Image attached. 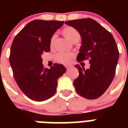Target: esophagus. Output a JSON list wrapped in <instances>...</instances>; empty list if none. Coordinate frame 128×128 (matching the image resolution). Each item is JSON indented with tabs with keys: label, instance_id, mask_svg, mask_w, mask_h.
I'll return each mask as SVG.
<instances>
[{
	"label": "esophagus",
	"instance_id": "obj_1",
	"mask_svg": "<svg viewBox=\"0 0 128 128\" xmlns=\"http://www.w3.org/2000/svg\"><path fill=\"white\" fill-rule=\"evenodd\" d=\"M72 67V66H70V65H66V69H67V70H69L70 68Z\"/></svg>",
	"mask_w": 128,
	"mask_h": 128
}]
</instances>
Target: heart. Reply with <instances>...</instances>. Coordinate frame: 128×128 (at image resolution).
<instances>
[{"mask_svg":"<svg viewBox=\"0 0 128 128\" xmlns=\"http://www.w3.org/2000/svg\"><path fill=\"white\" fill-rule=\"evenodd\" d=\"M62 33L63 34L64 36L66 37L72 43L77 42L80 40V38H81L79 31L72 26H65V28H63L62 30ZM56 38V36L55 34L52 35L50 38L49 46H50V48L51 49L54 48ZM73 56H74V54L72 53H65L61 52H58L56 54L55 58L59 63H61L62 64H68L71 62V60Z\"/></svg>","mask_w":128,"mask_h":128,"instance_id":"b5f03b06","label":"heart"}]
</instances>
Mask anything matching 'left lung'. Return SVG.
<instances>
[{
    "mask_svg": "<svg viewBox=\"0 0 128 128\" xmlns=\"http://www.w3.org/2000/svg\"><path fill=\"white\" fill-rule=\"evenodd\" d=\"M79 31L82 38L78 62L89 60L90 68L76 67L79 76L74 81L77 93L88 99H98L111 84L115 74L119 52L113 35L98 22L82 18L65 22Z\"/></svg>",
    "mask_w": 128,
    "mask_h": 128,
    "instance_id": "1",
    "label": "left lung"
}]
</instances>
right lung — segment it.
I'll return each mask as SVG.
<instances>
[{
  "label": "right lung",
  "instance_id": "1",
  "mask_svg": "<svg viewBox=\"0 0 128 128\" xmlns=\"http://www.w3.org/2000/svg\"><path fill=\"white\" fill-rule=\"evenodd\" d=\"M64 21L34 20L16 35L11 46L10 63L20 89L34 101H44L56 92L58 80L66 72L65 66L54 63L45 68L42 55L48 52L49 42Z\"/></svg>",
  "mask_w": 128,
  "mask_h": 128
}]
</instances>
